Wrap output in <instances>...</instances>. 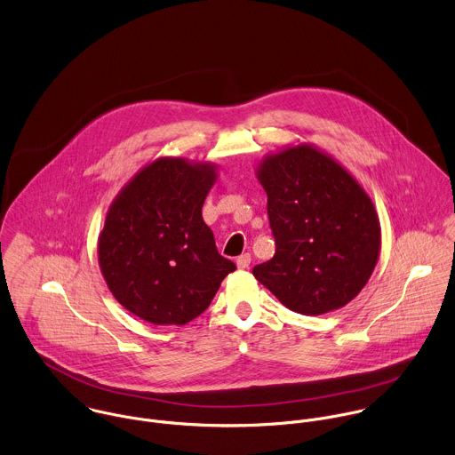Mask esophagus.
Wrapping results in <instances>:
<instances>
[{"mask_svg":"<svg viewBox=\"0 0 455 455\" xmlns=\"http://www.w3.org/2000/svg\"><path fill=\"white\" fill-rule=\"evenodd\" d=\"M235 264H237V267H239V269H246V267H250V264H251V255H250V253H243L241 257H237Z\"/></svg>","mask_w":455,"mask_h":455,"instance_id":"34e87169","label":"esophagus"}]
</instances>
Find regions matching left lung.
Listing matches in <instances>:
<instances>
[{
	"instance_id": "obj_1",
	"label": "left lung",
	"mask_w": 455,
	"mask_h": 455,
	"mask_svg": "<svg viewBox=\"0 0 455 455\" xmlns=\"http://www.w3.org/2000/svg\"><path fill=\"white\" fill-rule=\"evenodd\" d=\"M259 180L275 253L253 275L300 315L348 304L374 271L381 244L374 205L361 184L306 144L269 156Z\"/></svg>"
}]
</instances>
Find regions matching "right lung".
<instances>
[{
	"label": "right lung",
	"instance_id": "right-lung-1",
	"mask_svg": "<svg viewBox=\"0 0 455 455\" xmlns=\"http://www.w3.org/2000/svg\"><path fill=\"white\" fill-rule=\"evenodd\" d=\"M214 180L209 164L160 158L123 188L107 212L100 269L117 302L149 323L191 322L235 271L202 220Z\"/></svg>",
	"mask_w": 455,
	"mask_h": 455
}]
</instances>
